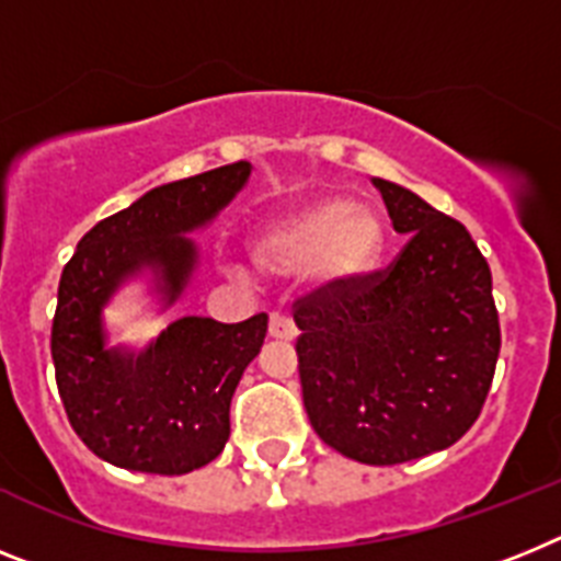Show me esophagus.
<instances>
[{"mask_svg":"<svg viewBox=\"0 0 561 561\" xmlns=\"http://www.w3.org/2000/svg\"><path fill=\"white\" fill-rule=\"evenodd\" d=\"M267 333H271L273 339H282V342H294V339L299 336V331H296V324L290 322L288 317H282V313H273V317H271V328H267Z\"/></svg>","mask_w":561,"mask_h":561,"instance_id":"obj_1","label":"esophagus"}]
</instances>
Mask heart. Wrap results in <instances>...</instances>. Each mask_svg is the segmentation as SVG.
<instances>
[{
  "label": "heart",
  "instance_id": "obj_1",
  "mask_svg": "<svg viewBox=\"0 0 561 561\" xmlns=\"http://www.w3.org/2000/svg\"><path fill=\"white\" fill-rule=\"evenodd\" d=\"M385 244L388 228L379 210L333 193L271 216L253 239V259L267 273L308 267L313 288L342 290L379 267Z\"/></svg>",
  "mask_w": 561,
  "mask_h": 561
}]
</instances>
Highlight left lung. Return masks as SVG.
Returning a JSON list of instances; mask_svg holds the SVG:
<instances>
[{
  "label": "left lung",
  "mask_w": 561,
  "mask_h": 561,
  "mask_svg": "<svg viewBox=\"0 0 561 561\" xmlns=\"http://www.w3.org/2000/svg\"><path fill=\"white\" fill-rule=\"evenodd\" d=\"M408 244L388 271L296 302L299 379L324 445L362 465L450 448L482 411L499 359L491 267L462 222L374 179Z\"/></svg>",
  "instance_id": "left-lung-1"
}]
</instances>
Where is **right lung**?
I'll list each match as a JSON object with an SVG mask.
<instances>
[{
  "instance_id": "1",
  "label": "right lung",
  "mask_w": 561,
  "mask_h": 561,
  "mask_svg": "<svg viewBox=\"0 0 561 561\" xmlns=\"http://www.w3.org/2000/svg\"><path fill=\"white\" fill-rule=\"evenodd\" d=\"M248 179L251 164L233 162L153 187L93 225L65 265L50 331L56 385L79 439L116 468L182 477L222 454L230 399L265 342V313L237 324L182 317L134 351L111 345L105 308L136 279L159 313L173 308L199 267L191 233Z\"/></svg>"
}]
</instances>
